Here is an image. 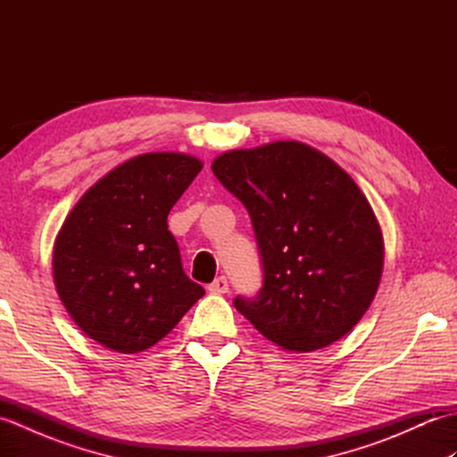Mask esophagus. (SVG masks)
Wrapping results in <instances>:
<instances>
[{
  "label": "esophagus",
  "mask_w": 457,
  "mask_h": 457,
  "mask_svg": "<svg viewBox=\"0 0 457 457\" xmlns=\"http://www.w3.org/2000/svg\"><path fill=\"white\" fill-rule=\"evenodd\" d=\"M208 290L212 295H226L229 290V285H228V278L226 277H218L213 283L208 287Z\"/></svg>",
  "instance_id": "1"
}]
</instances>
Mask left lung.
I'll list each match as a JSON object with an SVG mask.
<instances>
[{
    "instance_id": "left-lung-1",
    "label": "left lung",
    "mask_w": 457,
    "mask_h": 457,
    "mask_svg": "<svg viewBox=\"0 0 457 457\" xmlns=\"http://www.w3.org/2000/svg\"><path fill=\"white\" fill-rule=\"evenodd\" d=\"M212 170L244 202L263 259V288L236 298L239 312L293 353L352 332L377 295L385 257L381 226L355 180L300 141L226 151Z\"/></svg>"
}]
</instances>
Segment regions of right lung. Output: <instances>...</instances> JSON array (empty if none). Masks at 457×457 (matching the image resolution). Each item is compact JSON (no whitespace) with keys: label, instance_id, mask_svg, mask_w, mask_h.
<instances>
[{"label":"right lung","instance_id":"1","mask_svg":"<svg viewBox=\"0 0 457 457\" xmlns=\"http://www.w3.org/2000/svg\"><path fill=\"white\" fill-rule=\"evenodd\" d=\"M184 153H143L74 204L53 249L66 312L94 342L139 353L180 322L204 288L184 275L167 216L202 170Z\"/></svg>","mask_w":457,"mask_h":457}]
</instances>
